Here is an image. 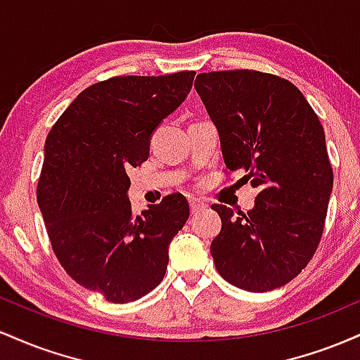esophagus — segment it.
<instances>
[{
    "mask_svg": "<svg viewBox=\"0 0 360 360\" xmlns=\"http://www.w3.org/2000/svg\"><path fill=\"white\" fill-rule=\"evenodd\" d=\"M206 205L203 203V201L196 200V198H193V200H189V210H191V214H196L200 213L201 210H205Z\"/></svg>",
    "mask_w": 360,
    "mask_h": 360,
    "instance_id": "obj_1",
    "label": "esophagus"
}]
</instances>
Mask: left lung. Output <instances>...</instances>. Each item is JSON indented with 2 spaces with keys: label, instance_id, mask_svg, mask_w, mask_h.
I'll return each instance as SVG.
<instances>
[{
  "label": "left lung",
  "instance_id": "obj_1",
  "mask_svg": "<svg viewBox=\"0 0 360 360\" xmlns=\"http://www.w3.org/2000/svg\"><path fill=\"white\" fill-rule=\"evenodd\" d=\"M194 88L218 128L229 172L259 188L247 213L213 205L221 232L217 271L233 286L266 292L295 279L318 249L333 171L320 120L292 82L237 69L198 74Z\"/></svg>",
  "mask_w": 360,
  "mask_h": 360
}]
</instances>
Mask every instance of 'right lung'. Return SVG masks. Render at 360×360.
Segmentation results:
<instances>
[{
    "mask_svg": "<svg viewBox=\"0 0 360 360\" xmlns=\"http://www.w3.org/2000/svg\"><path fill=\"white\" fill-rule=\"evenodd\" d=\"M194 74L96 82L45 140L37 201L53 254L77 284L111 303L142 298L164 279L169 243L189 218L177 193L135 214L127 171L148 159L152 131L184 101Z\"/></svg>",
    "mask_w": 360,
    "mask_h": 360,
    "instance_id": "obj_1",
    "label": "right lung"
}]
</instances>
